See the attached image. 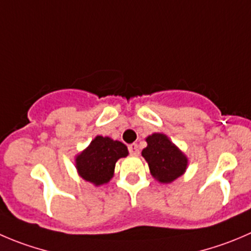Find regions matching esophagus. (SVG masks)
<instances>
[{
    "label": "esophagus",
    "instance_id": "esophagus-1",
    "mask_svg": "<svg viewBox=\"0 0 251 251\" xmlns=\"http://www.w3.org/2000/svg\"><path fill=\"white\" fill-rule=\"evenodd\" d=\"M128 150H129L130 155H139V148H138V145L134 144V143L128 147Z\"/></svg>",
    "mask_w": 251,
    "mask_h": 251
}]
</instances>
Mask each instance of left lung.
<instances>
[{
  "label": "left lung",
  "instance_id": "8db88e82",
  "mask_svg": "<svg viewBox=\"0 0 251 251\" xmlns=\"http://www.w3.org/2000/svg\"><path fill=\"white\" fill-rule=\"evenodd\" d=\"M147 143L148 147L143 149L142 155L156 180L164 183L173 182L185 173L187 159L166 135L154 133L147 138Z\"/></svg>",
  "mask_w": 251,
  "mask_h": 251
}]
</instances>
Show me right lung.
Here are the masks:
<instances>
[{"instance_id": "right-lung-1", "label": "right lung", "mask_w": 251, "mask_h": 251, "mask_svg": "<svg viewBox=\"0 0 251 251\" xmlns=\"http://www.w3.org/2000/svg\"><path fill=\"white\" fill-rule=\"evenodd\" d=\"M127 155L123 143L99 135L76 157V168L81 177L99 186L111 180L117 160Z\"/></svg>"}]
</instances>
